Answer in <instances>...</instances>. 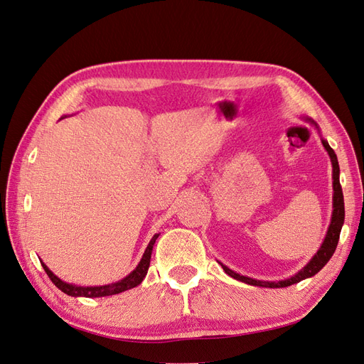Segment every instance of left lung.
Wrapping results in <instances>:
<instances>
[{"label": "left lung", "mask_w": 364, "mask_h": 364, "mask_svg": "<svg viewBox=\"0 0 364 364\" xmlns=\"http://www.w3.org/2000/svg\"><path fill=\"white\" fill-rule=\"evenodd\" d=\"M309 123H312L316 126V123L311 118H306ZM318 129V126H316ZM322 145L327 150L330 159H331V165H333V214H331V222L328 226V231L326 234L324 241H322V245L319 247V250L315 253V257L309 261L301 270L294 274L289 279L285 280H277V282H270V280H257V279H252V277H246V276H241L235 272H232L231 268H228L226 265H223L222 262H219L222 265V268L225 270V273L228 276H231L240 282H245L247 285H253V287H262V288H285L294 284H299V282L307 279V277H312L315 276L322 267H324L330 258L333 257V253L338 247L339 243V235L342 231V225L345 220V204H343V193H342V187H341V181H339V161H338V156H336L333 148L328 145L327 141L322 139Z\"/></svg>", "instance_id": "8db88e82"}]
</instances>
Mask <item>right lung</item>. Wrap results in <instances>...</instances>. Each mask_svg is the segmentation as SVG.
Masks as SVG:
<instances>
[{"label":"right lung","instance_id":"add662e5","mask_svg":"<svg viewBox=\"0 0 364 364\" xmlns=\"http://www.w3.org/2000/svg\"><path fill=\"white\" fill-rule=\"evenodd\" d=\"M157 237H159V234H154V237L151 238L150 243H148L138 267L134 268V270L129 276H126L124 279H121V280H118V282H115V284H111V285H105V287H76V285H72V284H67V282H63L60 277L53 274L43 262H42V265L45 268L46 274L49 276V279L53 282V285H55L58 289H61L64 294L72 295V297H88V299L106 297V295L119 294L123 291H127V289L138 287L141 284L144 277L146 276L148 267H150L151 252H153V246L156 243Z\"/></svg>","mask_w":364,"mask_h":364}]
</instances>
